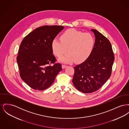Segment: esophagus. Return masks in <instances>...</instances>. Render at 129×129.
<instances>
[{
	"label": "esophagus",
	"mask_w": 129,
	"mask_h": 129,
	"mask_svg": "<svg viewBox=\"0 0 129 129\" xmlns=\"http://www.w3.org/2000/svg\"><path fill=\"white\" fill-rule=\"evenodd\" d=\"M67 67V66L65 65H62V69H65Z\"/></svg>",
	"instance_id": "obj_1"
}]
</instances>
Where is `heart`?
<instances>
[{
	"label": "heart",
	"instance_id": "heart-1",
	"mask_svg": "<svg viewBox=\"0 0 129 129\" xmlns=\"http://www.w3.org/2000/svg\"><path fill=\"white\" fill-rule=\"evenodd\" d=\"M60 40L53 39L52 50L54 55L58 57L63 56L59 61L65 63H81L90 56L94 44V39L92 35L83 33L75 29H69L61 36Z\"/></svg>",
	"mask_w": 129,
	"mask_h": 129
}]
</instances>
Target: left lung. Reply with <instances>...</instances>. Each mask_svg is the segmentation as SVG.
Returning <instances> with one entry per match:
<instances>
[{
	"label": "left lung",
	"instance_id": "obj_1",
	"mask_svg": "<svg viewBox=\"0 0 129 129\" xmlns=\"http://www.w3.org/2000/svg\"><path fill=\"white\" fill-rule=\"evenodd\" d=\"M95 42L88 58L74 67L73 83L80 91L88 93L98 90L110 78L114 60L111 44L98 30L91 29Z\"/></svg>",
	"mask_w": 129,
	"mask_h": 129
}]
</instances>
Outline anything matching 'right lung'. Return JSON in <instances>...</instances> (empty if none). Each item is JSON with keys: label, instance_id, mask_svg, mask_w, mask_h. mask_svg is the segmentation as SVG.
I'll return each mask as SVG.
<instances>
[{"label": "right lung", "instance_id": "obj_1", "mask_svg": "<svg viewBox=\"0 0 129 129\" xmlns=\"http://www.w3.org/2000/svg\"><path fill=\"white\" fill-rule=\"evenodd\" d=\"M64 28L62 26H43L23 39L16 59L21 79L32 89H47L62 70L60 64L55 63L52 42Z\"/></svg>", "mask_w": 129, "mask_h": 129}]
</instances>
